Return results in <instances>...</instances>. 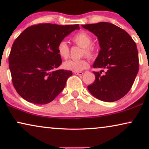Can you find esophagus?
I'll list each match as a JSON object with an SVG mask.
<instances>
[{"label":"esophagus","instance_id":"esophagus-1","mask_svg":"<svg viewBox=\"0 0 149 149\" xmlns=\"http://www.w3.org/2000/svg\"><path fill=\"white\" fill-rule=\"evenodd\" d=\"M74 74L77 75H79V76H81V75L83 74V72H74Z\"/></svg>","mask_w":149,"mask_h":149}]
</instances>
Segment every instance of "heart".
Listing matches in <instances>:
<instances>
[{
  "label": "heart",
  "instance_id": "b5f03b06",
  "mask_svg": "<svg viewBox=\"0 0 149 149\" xmlns=\"http://www.w3.org/2000/svg\"><path fill=\"white\" fill-rule=\"evenodd\" d=\"M72 40L77 45L83 48V54L89 57L94 56L97 52V47L91 44L92 41L91 36L86 32H80L72 36ZM58 54L63 59H67L70 54V50L68 44L66 41L62 40L59 42L57 47ZM63 66L65 69L68 70L80 72L89 66L87 60L84 59L81 60H70L64 62Z\"/></svg>",
  "mask_w": 149,
  "mask_h": 149
}]
</instances>
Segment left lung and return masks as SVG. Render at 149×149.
<instances>
[{
	"instance_id": "obj_1",
	"label": "left lung",
	"mask_w": 149,
	"mask_h": 149,
	"mask_svg": "<svg viewBox=\"0 0 149 149\" xmlns=\"http://www.w3.org/2000/svg\"><path fill=\"white\" fill-rule=\"evenodd\" d=\"M97 36L100 47L93 68L95 80L87 89L91 94L104 102L121 99L130 90L139 69L137 47L130 34L109 22L82 25ZM104 69V75L101 73Z\"/></svg>"
}]
</instances>
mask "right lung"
<instances>
[{
    "label": "right lung",
    "mask_w": 149,
    "mask_h": 149,
    "mask_svg": "<svg viewBox=\"0 0 149 149\" xmlns=\"http://www.w3.org/2000/svg\"><path fill=\"white\" fill-rule=\"evenodd\" d=\"M79 24L60 26L40 24L22 32L12 45L9 58L13 86L21 97L36 104L54 100L72 74L58 70L62 64L57 47Z\"/></svg>",
    "instance_id": "add662e5"
}]
</instances>
